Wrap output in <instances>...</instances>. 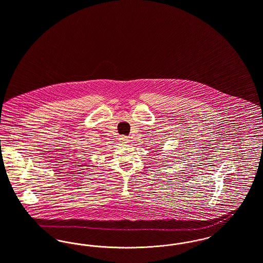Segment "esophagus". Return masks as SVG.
<instances>
[{"instance_id": "34e87169", "label": "esophagus", "mask_w": 263, "mask_h": 263, "mask_svg": "<svg viewBox=\"0 0 263 263\" xmlns=\"http://www.w3.org/2000/svg\"><path fill=\"white\" fill-rule=\"evenodd\" d=\"M119 140H120V142H122L123 144H126V143H128V137H126V136H121V137L119 138Z\"/></svg>"}]
</instances>
